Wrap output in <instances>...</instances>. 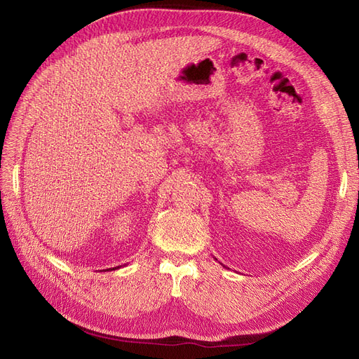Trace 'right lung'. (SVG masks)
<instances>
[{
	"label": "right lung",
	"mask_w": 359,
	"mask_h": 359,
	"mask_svg": "<svg viewBox=\"0 0 359 359\" xmlns=\"http://www.w3.org/2000/svg\"><path fill=\"white\" fill-rule=\"evenodd\" d=\"M119 266H115V268H109V269H106V271H112V269H118Z\"/></svg>",
	"instance_id": "obj_1"
}]
</instances>
